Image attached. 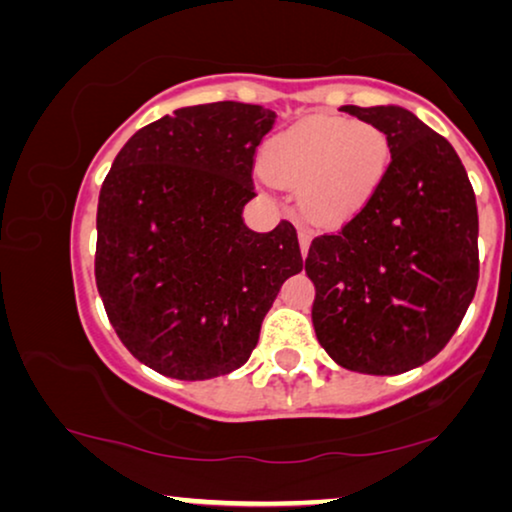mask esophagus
<instances>
[{"instance_id": "obj_1", "label": "esophagus", "mask_w": 512, "mask_h": 512, "mask_svg": "<svg viewBox=\"0 0 512 512\" xmlns=\"http://www.w3.org/2000/svg\"><path fill=\"white\" fill-rule=\"evenodd\" d=\"M299 246H301V255H308V248H311V232L301 229L299 232Z\"/></svg>"}]
</instances>
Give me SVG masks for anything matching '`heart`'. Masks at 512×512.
Returning <instances> with one entry per match:
<instances>
[{
    "label": "heart",
    "instance_id": "heart-1",
    "mask_svg": "<svg viewBox=\"0 0 512 512\" xmlns=\"http://www.w3.org/2000/svg\"><path fill=\"white\" fill-rule=\"evenodd\" d=\"M390 134L371 122L313 115L264 148L266 183L297 187L301 213L334 227L369 204L392 167Z\"/></svg>",
    "mask_w": 512,
    "mask_h": 512
}]
</instances>
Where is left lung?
I'll use <instances>...</instances> for the list:
<instances>
[{"instance_id":"left-lung-1","label":"left lung","mask_w":512,"mask_h":512,"mask_svg":"<svg viewBox=\"0 0 512 512\" xmlns=\"http://www.w3.org/2000/svg\"><path fill=\"white\" fill-rule=\"evenodd\" d=\"M390 134L383 185L341 232L313 239V327L348 371L397 376L445 348L478 285V208L443 136L401 106H341Z\"/></svg>"}]
</instances>
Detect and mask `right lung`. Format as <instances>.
I'll return each mask as SVG.
<instances>
[{
	"instance_id": "1",
	"label": "right lung",
	"mask_w": 512,
	"mask_h": 512,
	"mask_svg": "<svg viewBox=\"0 0 512 512\" xmlns=\"http://www.w3.org/2000/svg\"><path fill=\"white\" fill-rule=\"evenodd\" d=\"M276 113L183 106L129 139L99 192L95 278L115 334L176 380L248 362L280 287L304 269L297 229L253 232V157Z\"/></svg>"
}]
</instances>
